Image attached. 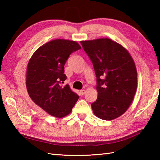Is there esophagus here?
Listing matches in <instances>:
<instances>
[{"label": "esophagus", "mask_w": 160, "mask_h": 160, "mask_svg": "<svg viewBox=\"0 0 160 160\" xmlns=\"http://www.w3.org/2000/svg\"><path fill=\"white\" fill-rule=\"evenodd\" d=\"M80 95H82V96H83V95L85 93V90L84 89H82V90H80Z\"/></svg>", "instance_id": "34e87169"}]
</instances>
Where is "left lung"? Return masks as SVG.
I'll use <instances>...</instances> for the list:
<instances>
[{"label": "left lung", "instance_id": "1", "mask_svg": "<svg viewBox=\"0 0 160 160\" xmlns=\"http://www.w3.org/2000/svg\"><path fill=\"white\" fill-rule=\"evenodd\" d=\"M93 63L96 76L97 100L93 113L104 120L120 116L130 106L136 92L138 75L128 51L108 38L81 41Z\"/></svg>", "mask_w": 160, "mask_h": 160}]
</instances>
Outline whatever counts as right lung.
Wrapping results in <instances>:
<instances>
[{"label":"right lung","mask_w":160,"mask_h":160,"mask_svg":"<svg viewBox=\"0 0 160 160\" xmlns=\"http://www.w3.org/2000/svg\"><path fill=\"white\" fill-rule=\"evenodd\" d=\"M79 44L68 40H53L37 49L27 69L26 86L30 98L49 115L63 118L71 113L79 96L69 86H62L67 79L64 64Z\"/></svg>","instance_id":"add662e5"}]
</instances>
